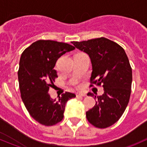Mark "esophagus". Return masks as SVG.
Masks as SVG:
<instances>
[{
    "instance_id": "esophagus-1",
    "label": "esophagus",
    "mask_w": 147,
    "mask_h": 147,
    "mask_svg": "<svg viewBox=\"0 0 147 147\" xmlns=\"http://www.w3.org/2000/svg\"><path fill=\"white\" fill-rule=\"evenodd\" d=\"M81 96H86V94L84 93H76V97H81Z\"/></svg>"
}]
</instances>
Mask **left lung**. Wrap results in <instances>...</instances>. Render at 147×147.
<instances>
[{
  "instance_id": "8db88e82",
  "label": "left lung",
  "mask_w": 147,
  "mask_h": 147,
  "mask_svg": "<svg viewBox=\"0 0 147 147\" xmlns=\"http://www.w3.org/2000/svg\"><path fill=\"white\" fill-rule=\"evenodd\" d=\"M89 56L92 65L90 82L103 84L104 93L94 107L86 112L88 121L98 128H106L119 121L129 103L132 74L124 49L105 37L71 42ZM88 96H93L92 93Z\"/></svg>"
}]
</instances>
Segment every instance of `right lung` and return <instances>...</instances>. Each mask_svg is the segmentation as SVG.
Returning <instances> with one entry per match:
<instances>
[{
  "instance_id": "add662e5",
  "label": "right lung",
  "mask_w": 147,
  "mask_h": 147,
  "mask_svg": "<svg viewBox=\"0 0 147 147\" xmlns=\"http://www.w3.org/2000/svg\"><path fill=\"white\" fill-rule=\"evenodd\" d=\"M74 49L65 42L38 40L21 54L18 74L22 100L31 116L42 125L52 126L61 121L67 102L76 97L74 93L66 92L53 99L48 93L57 77L54 69L57 60Z\"/></svg>"
}]
</instances>
